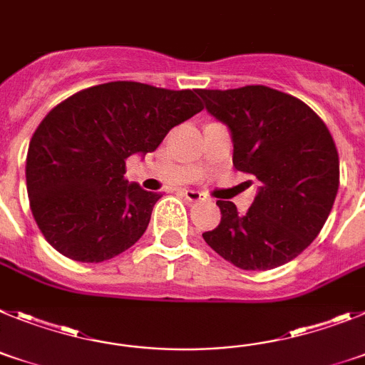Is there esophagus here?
Here are the masks:
<instances>
[{
  "label": "esophagus",
  "instance_id": "esophagus-1",
  "mask_svg": "<svg viewBox=\"0 0 365 365\" xmlns=\"http://www.w3.org/2000/svg\"><path fill=\"white\" fill-rule=\"evenodd\" d=\"M182 195L185 196V198L189 202H200V200H204V192L192 191V189H185V191H183Z\"/></svg>",
  "mask_w": 365,
  "mask_h": 365
}]
</instances>
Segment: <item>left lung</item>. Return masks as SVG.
Returning <instances> with one entry per match:
<instances>
[{
    "label": "left lung",
    "mask_w": 365,
    "mask_h": 365,
    "mask_svg": "<svg viewBox=\"0 0 365 365\" xmlns=\"http://www.w3.org/2000/svg\"><path fill=\"white\" fill-rule=\"evenodd\" d=\"M196 93L230 128L235 169L257 180L252 207L239 213L233 202L218 200L220 224L202 237L242 270L292 261L318 237L340 185L331 132L303 101L268 86Z\"/></svg>",
    "instance_id": "left-lung-1"
}]
</instances>
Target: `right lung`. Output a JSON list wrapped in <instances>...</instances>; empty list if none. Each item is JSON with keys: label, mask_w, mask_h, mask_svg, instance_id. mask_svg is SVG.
I'll return each instance as SVG.
<instances>
[{"label": "right lung", "mask_w": 365, "mask_h": 365, "mask_svg": "<svg viewBox=\"0 0 365 365\" xmlns=\"http://www.w3.org/2000/svg\"><path fill=\"white\" fill-rule=\"evenodd\" d=\"M195 90L117 81L56 104L31 138L25 178L47 242L78 262L134 246L161 198L125 180L132 154L154 152L173 126L202 112Z\"/></svg>", "instance_id": "right-lung-1"}]
</instances>
